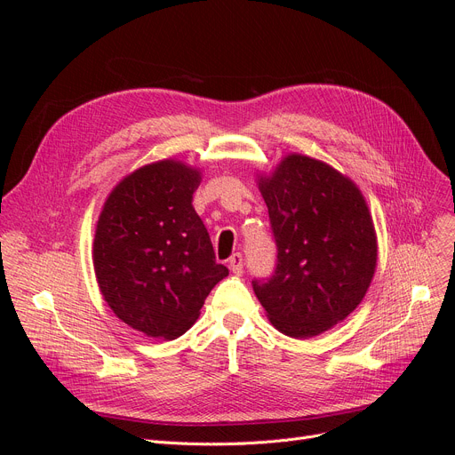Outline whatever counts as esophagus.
<instances>
[{
    "instance_id": "esophagus-1",
    "label": "esophagus",
    "mask_w": 455,
    "mask_h": 455,
    "mask_svg": "<svg viewBox=\"0 0 455 455\" xmlns=\"http://www.w3.org/2000/svg\"><path fill=\"white\" fill-rule=\"evenodd\" d=\"M243 256L240 254V252H234L232 256H230V259H228V267H230V271L234 273V275H242L243 273Z\"/></svg>"
}]
</instances>
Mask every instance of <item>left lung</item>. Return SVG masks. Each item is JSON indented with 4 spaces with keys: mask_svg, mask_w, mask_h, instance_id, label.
I'll list each match as a JSON object with an SVG mask.
<instances>
[{
    "mask_svg": "<svg viewBox=\"0 0 455 455\" xmlns=\"http://www.w3.org/2000/svg\"><path fill=\"white\" fill-rule=\"evenodd\" d=\"M276 245L252 290L276 330L314 338L350 315L376 269V234L362 191L328 164L290 155L259 177Z\"/></svg>",
    "mask_w": 455,
    "mask_h": 455,
    "instance_id": "obj_1",
    "label": "left lung"
}]
</instances>
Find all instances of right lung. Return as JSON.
I'll return each mask as SVG.
<instances>
[{"instance_id":"right-lung-1","label":"right lung","mask_w":455,"mask_h":455,"mask_svg":"<svg viewBox=\"0 0 455 455\" xmlns=\"http://www.w3.org/2000/svg\"><path fill=\"white\" fill-rule=\"evenodd\" d=\"M201 173L175 160L143 165L108 196L93 240V269L112 312L156 339H175L228 275L215 261L194 204Z\"/></svg>"}]
</instances>
